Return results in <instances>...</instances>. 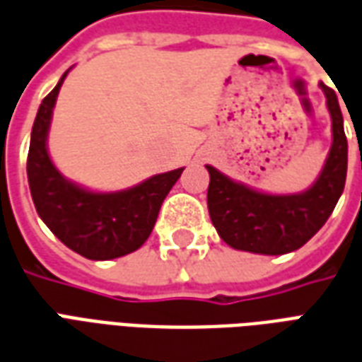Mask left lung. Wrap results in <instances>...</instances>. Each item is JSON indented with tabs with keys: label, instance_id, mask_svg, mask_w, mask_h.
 <instances>
[{
	"label": "left lung",
	"instance_id": "1",
	"mask_svg": "<svg viewBox=\"0 0 362 362\" xmlns=\"http://www.w3.org/2000/svg\"><path fill=\"white\" fill-rule=\"evenodd\" d=\"M332 115V148L316 183L299 194H264L235 183L206 165L208 212L229 247L257 255L300 249L326 223L341 197L347 175V139L336 92L320 83Z\"/></svg>",
	"mask_w": 362,
	"mask_h": 362
}]
</instances>
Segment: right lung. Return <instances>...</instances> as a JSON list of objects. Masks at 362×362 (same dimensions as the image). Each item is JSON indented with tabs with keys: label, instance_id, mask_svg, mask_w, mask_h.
<instances>
[{
	"label": "right lung",
	"instance_id": "right-lung-1",
	"mask_svg": "<svg viewBox=\"0 0 362 362\" xmlns=\"http://www.w3.org/2000/svg\"><path fill=\"white\" fill-rule=\"evenodd\" d=\"M67 73L42 100L33 125L26 173L34 206L52 233L81 257H125L148 239L163 199L185 168L154 175L119 192H92L67 181L55 170L46 146L52 112Z\"/></svg>",
	"mask_w": 362,
	"mask_h": 362
}]
</instances>
